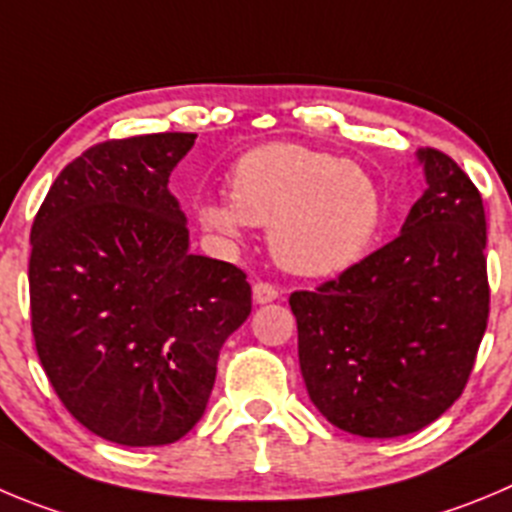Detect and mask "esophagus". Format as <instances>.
Masks as SVG:
<instances>
[{"mask_svg":"<svg viewBox=\"0 0 512 512\" xmlns=\"http://www.w3.org/2000/svg\"><path fill=\"white\" fill-rule=\"evenodd\" d=\"M280 293L272 285L267 283H255L252 285V300H255L257 305H265V303H272V300H278Z\"/></svg>","mask_w":512,"mask_h":512,"instance_id":"1","label":"esophagus"}]
</instances>
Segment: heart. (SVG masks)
<instances>
[{"mask_svg": "<svg viewBox=\"0 0 512 512\" xmlns=\"http://www.w3.org/2000/svg\"><path fill=\"white\" fill-rule=\"evenodd\" d=\"M197 217L224 242L240 240L247 224L270 227V250L285 270L326 278L369 252L384 199L364 166L298 143H265L232 166L229 199L202 202Z\"/></svg>", "mask_w": 512, "mask_h": 512, "instance_id": "obj_1", "label": "heart"}]
</instances>
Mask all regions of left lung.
<instances>
[{
  "label": "left lung",
  "instance_id": "left-lung-1",
  "mask_svg": "<svg viewBox=\"0 0 512 512\" xmlns=\"http://www.w3.org/2000/svg\"><path fill=\"white\" fill-rule=\"evenodd\" d=\"M422 197L401 234L338 280L290 295L315 409L343 432H419L462 394L487 326L485 209L470 176L417 151Z\"/></svg>",
  "mask_w": 512,
  "mask_h": 512
}]
</instances>
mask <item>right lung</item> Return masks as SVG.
Instances as JSON below:
<instances>
[{
	"mask_svg": "<svg viewBox=\"0 0 512 512\" xmlns=\"http://www.w3.org/2000/svg\"><path fill=\"white\" fill-rule=\"evenodd\" d=\"M197 133L105 141L60 171L32 224V333L83 427L159 447L202 419L219 351L252 310L245 272L191 255L169 176Z\"/></svg>",
	"mask_w": 512,
	"mask_h": 512,
	"instance_id": "right-lung-1",
	"label": "right lung"
}]
</instances>
